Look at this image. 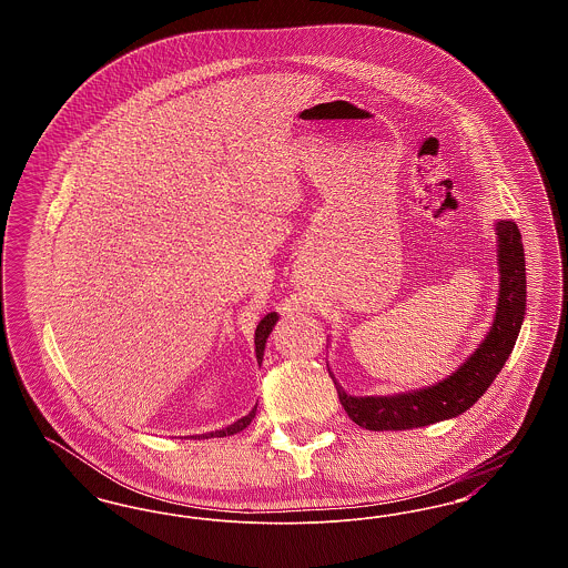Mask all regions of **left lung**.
Listing matches in <instances>:
<instances>
[{
	"mask_svg": "<svg viewBox=\"0 0 568 568\" xmlns=\"http://www.w3.org/2000/svg\"><path fill=\"white\" fill-rule=\"evenodd\" d=\"M500 294L496 317L484 343L452 377L406 394L349 396L334 378L338 400L366 430H410L458 417L475 405L514 352L526 315V260L515 221H498Z\"/></svg>",
	"mask_w": 568,
	"mask_h": 568,
	"instance_id": "obj_1",
	"label": "left lung"
}]
</instances>
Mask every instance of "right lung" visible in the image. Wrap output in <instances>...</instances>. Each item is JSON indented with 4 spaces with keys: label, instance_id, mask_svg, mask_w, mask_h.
Here are the masks:
<instances>
[{
    "label": "right lung",
    "instance_id": "right-lung-1",
    "mask_svg": "<svg viewBox=\"0 0 568 568\" xmlns=\"http://www.w3.org/2000/svg\"><path fill=\"white\" fill-rule=\"evenodd\" d=\"M276 320H278L276 313H268V315L260 322L257 329H255V355H257V362L264 359V347H266V341H268V336H271L272 327L276 324ZM255 410H257V405L248 410V415H244L239 422H234L232 426H227V428H223V430H215V433L202 434V436H197V438H213V436L221 438V436H232V434L241 433V430H244V428L251 424V419L255 417Z\"/></svg>",
    "mask_w": 568,
    "mask_h": 568
}]
</instances>
